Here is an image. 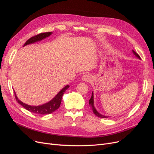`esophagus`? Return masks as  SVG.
Wrapping results in <instances>:
<instances>
[{
    "label": "esophagus",
    "mask_w": 154,
    "mask_h": 154,
    "mask_svg": "<svg viewBox=\"0 0 154 154\" xmlns=\"http://www.w3.org/2000/svg\"><path fill=\"white\" fill-rule=\"evenodd\" d=\"M91 76L90 74H85L82 77V80L83 81H85V82H89L91 80Z\"/></svg>",
    "instance_id": "34e87169"
}]
</instances>
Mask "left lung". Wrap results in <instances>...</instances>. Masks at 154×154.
Here are the masks:
<instances>
[{"label": "left lung", "mask_w": 154, "mask_h": 154, "mask_svg": "<svg viewBox=\"0 0 154 154\" xmlns=\"http://www.w3.org/2000/svg\"><path fill=\"white\" fill-rule=\"evenodd\" d=\"M132 51H133V53L135 54V56H136V57H137V58H139V59H141L140 57H139L138 54H137L136 52H135V51H134V50H132ZM88 103H89V105H90L92 107V109L93 112H94V114L96 116H98V117L101 118H108V116H103V115H102V114H100V113L98 112H97V111L96 110V109H95L94 105V94H93V92L92 93V96H91V99L89 100V101H88Z\"/></svg>", "instance_id": "1"}]
</instances>
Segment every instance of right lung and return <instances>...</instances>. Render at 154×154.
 <instances>
[{
	"label": "right lung",
	"instance_id": "obj_1",
	"mask_svg": "<svg viewBox=\"0 0 154 154\" xmlns=\"http://www.w3.org/2000/svg\"><path fill=\"white\" fill-rule=\"evenodd\" d=\"M51 34H52V32H43V33H40L38 35H35L34 36L31 37V38H30L29 40H27L26 41V42L25 43V44L24 45V46L28 44H33L35 42H36L41 41L42 40L45 38L46 37L49 36ZM69 87V85H66V87H63L57 95H56L55 97H54V98H53L51 101L48 102V103L41 105H38V106H31V105H29L23 103V102L21 101L20 100H18V98L16 95L15 92L14 91V92H15V96L18 103L20 105H21L27 110H28L31 112L35 113V114L44 115V114H49L53 113V112L57 110L59 108L62 102V96Z\"/></svg>",
	"mask_w": 154,
	"mask_h": 154
}]
</instances>
